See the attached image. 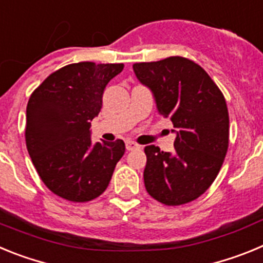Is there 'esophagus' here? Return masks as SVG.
<instances>
[{"label":"esophagus","instance_id":"1","mask_svg":"<svg viewBox=\"0 0 263 263\" xmlns=\"http://www.w3.org/2000/svg\"><path fill=\"white\" fill-rule=\"evenodd\" d=\"M138 147L139 146L136 142H133V141H126V150H129V152H133V150Z\"/></svg>","mask_w":263,"mask_h":263}]
</instances>
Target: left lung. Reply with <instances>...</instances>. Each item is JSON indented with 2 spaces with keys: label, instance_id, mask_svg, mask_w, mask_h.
Instances as JSON below:
<instances>
[{
  "label": "left lung",
  "instance_id": "1",
  "mask_svg": "<svg viewBox=\"0 0 263 263\" xmlns=\"http://www.w3.org/2000/svg\"><path fill=\"white\" fill-rule=\"evenodd\" d=\"M134 73L154 95L159 115L176 133L174 153L145 147L146 191L159 203L182 205L211 187L229 145V115L224 95L192 60L170 57L136 63Z\"/></svg>",
  "mask_w": 263,
  "mask_h": 263
}]
</instances>
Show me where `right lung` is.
<instances>
[{"instance_id":"obj_1","label":"right lung","mask_w":263,"mask_h":263,"mask_svg":"<svg viewBox=\"0 0 263 263\" xmlns=\"http://www.w3.org/2000/svg\"><path fill=\"white\" fill-rule=\"evenodd\" d=\"M122 69V63H73L52 72L30 96L27 152L42 182L66 200L99 197L124 155L122 139L92 145L89 130L103 106L104 89Z\"/></svg>"}]
</instances>
